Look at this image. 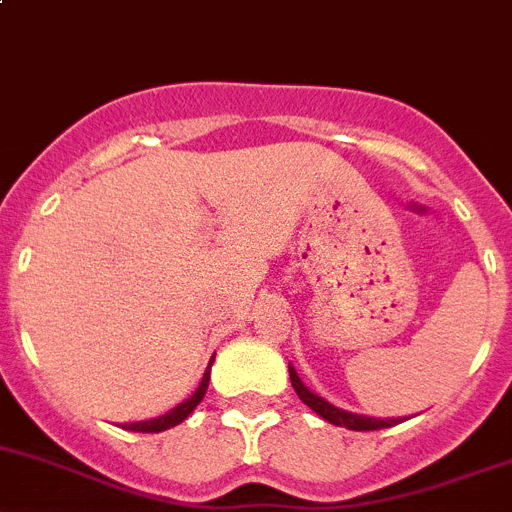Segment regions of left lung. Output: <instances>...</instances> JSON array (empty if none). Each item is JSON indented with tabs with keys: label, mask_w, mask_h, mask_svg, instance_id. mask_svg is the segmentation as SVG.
<instances>
[{
	"label": "left lung",
	"mask_w": 512,
	"mask_h": 512,
	"mask_svg": "<svg viewBox=\"0 0 512 512\" xmlns=\"http://www.w3.org/2000/svg\"><path fill=\"white\" fill-rule=\"evenodd\" d=\"M290 380H292V388H295L297 398L302 400V403L307 405L310 410H315L317 415H320L322 420H327V423L337 425V428H347V430H380V428H393V425H398L400 420H377V418H365V415H355V413H345V410L335 408V405H330L327 400H322L320 395L310 393V390L302 385V380L297 377L295 367L290 365Z\"/></svg>",
	"instance_id": "obj_1"
}]
</instances>
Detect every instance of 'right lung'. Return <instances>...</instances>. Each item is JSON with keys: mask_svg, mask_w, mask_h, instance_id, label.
<instances>
[{"mask_svg": "<svg viewBox=\"0 0 512 512\" xmlns=\"http://www.w3.org/2000/svg\"><path fill=\"white\" fill-rule=\"evenodd\" d=\"M212 362H215V357L210 360V367ZM210 367L205 370V375H202V382H200V388L195 390V395H192L190 400H185V403L177 405L175 410H170L167 415H160V418L155 420H145V423H130V425H122L124 430H132V433H162V430L167 428H175V425H180L182 420L187 418V415L192 413V410L200 405V400L205 398L207 393V385H210Z\"/></svg>", "mask_w": 512, "mask_h": 512, "instance_id": "obj_1", "label": "right lung"}]
</instances>
